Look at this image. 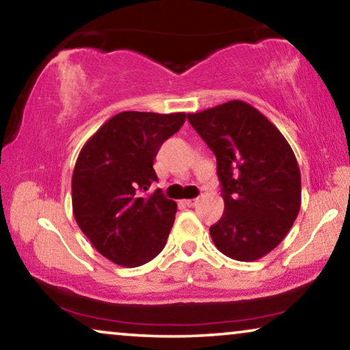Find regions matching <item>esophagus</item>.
I'll return each instance as SVG.
<instances>
[{
  "label": "esophagus",
  "mask_w": 350,
  "mask_h": 350,
  "mask_svg": "<svg viewBox=\"0 0 350 350\" xmlns=\"http://www.w3.org/2000/svg\"><path fill=\"white\" fill-rule=\"evenodd\" d=\"M197 202H198V200L197 198H190V200H184V204H185V206H195V204H197Z\"/></svg>",
  "instance_id": "esophagus-1"
}]
</instances>
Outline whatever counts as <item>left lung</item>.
I'll use <instances>...</instances> for the list:
<instances>
[{"mask_svg": "<svg viewBox=\"0 0 350 350\" xmlns=\"http://www.w3.org/2000/svg\"><path fill=\"white\" fill-rule=\"evenodd\" d=\"M187 118L217 161L224 214L209 234L235 260L270 253L296 221L301 172L283 134L254 107L230 100Z\"/></svg>", "mask_w": 350, "mask_h": 350, "instance_id": "obj_1", "label": "left lung"}]
</instances>
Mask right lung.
I'll return each instance as SVG.
<instances>
[{"mask_svg": "<svg viewBox=\"0 0 350 350\" xmlns=\"http://www.w3.org/2000/svg\"><path fill=\"white\" fill-rule=\"evenodd\" d=\"M185 113L121 111L83 146L72 176L73 216L92 246L111 262L137 267L165 248L178 204L160 189L153 170L161 144Z\"/></svg>", "mask_w": 350, "mask_h": 350, "instance_id": "right-lung-1", "label": "right lung"}]
</instances>
